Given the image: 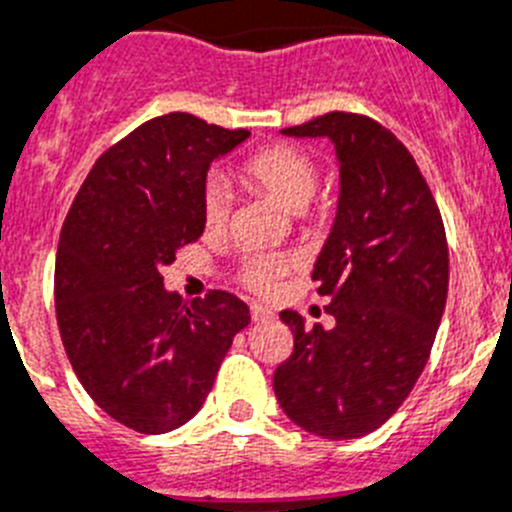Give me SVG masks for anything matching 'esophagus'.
I'll use <instances>...</instances> for the list:
<instances>
[{
    "label": "esophagus",
    "mask_w": 512,
    "mask_h": 512,
    "mask_svg": "<svg viewBox=\"0 0 512 512\" xmlns=\"http://www.w3.org/2000/svg\"><path fill=\"white\" fill-rule=\"evenodd\" d=\"M273 316H275L273 308L262 306V303H255V306H252V319L255 321H270Z\"/></svg>",
    "instance_id": "obj_1"
}]
</instances>
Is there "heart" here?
<instances>
[{
  "instance_id": "heart-1",
  "label": "heart",
  "mask_w": 512,
  "mask_h": 512,
  "mask_svg": "<svg viewBox=\"0 0 512 512\" xmlns=\"http://www.w3.org/2000/svg\"><path fill=\"white\" fill-rule=\"evenodd\" d=\"M242 178L257 191L267 193L290 214L306 211L319 186V170L303 150L290 145L265 147L245 160ZM232 196L222 181H209L204 191V222L209 229H222L229 219ZM288 270V262L278 255H252L245 262V283L257 293H270L278 285L280 275Z\"/></svg>"
}]
</instances>
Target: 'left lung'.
Masks as SVG:
<instances>
[{
  "label": "left lung",
  "mask_w": 512,
  "mask_h": 512,
  "mask_svg": "<svg viewBox=\"0 0 512 512\" xmlns=\"http://www.w3.org/2000/svg\"><path fill=\"white\" fill-rule=\"evenodd\" d=\"M285 137H326L339 163L331 232L313 262L331 329L280 311L293 354L273 375L285 416L329 441L372 434L426 367L449 288L439 206L403 142L370 117L331 112Z\"/></svg>",
  "instance_id": "8db88e82"
}]
</instances>
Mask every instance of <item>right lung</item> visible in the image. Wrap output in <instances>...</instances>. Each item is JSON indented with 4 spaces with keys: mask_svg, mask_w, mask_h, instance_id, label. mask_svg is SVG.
Masks as SVG:
<instances>
[{
    "mask_svg": "<svg viewBox=\"0 0 512 512\" xmlns=\"http://www.w3.org/2000/svg\"><path fill=\"white\" fill-rule=\"evenodd\" d=\"M250 137L186 112L155 117L109 147L78 188L55 255V313L73 372L101 411L165 434L201 411L245 301L165 290L163 267L204 234L211 163Z\"/></svg>",
    "mask_w": 512,
    "mask_h": 512,
    "instance_id": "1",
    "label": "right lung"
}]
</instances>
